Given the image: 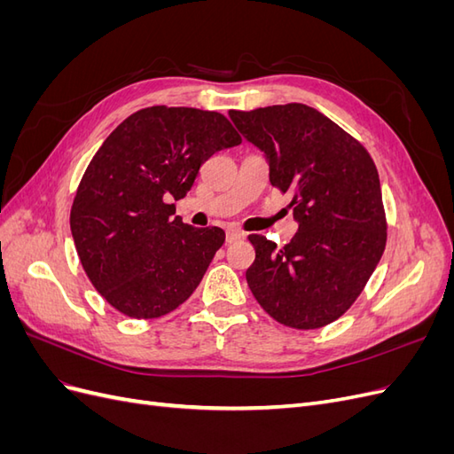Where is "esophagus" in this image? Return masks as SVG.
<instances>
[{
    "label": "esophagus",
    "instance_id": "1",
    "mask_svg": "<svg viewBox=\"0 0 454 454\" xmlns=\"http://www.w3.org/2000/svg\"><path fill=\"white\" fill-rule=\"evenodd\" d=\"M242 237H244V232L239 231V229H232V227H229L227 232H225L227 242H237V240H240Z\"/></svg>",
    "mask_w": 454,
    "mask_h": 454
}]
</instances>
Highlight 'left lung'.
I'll list each match as a JSON object with an SVG mask.
<instances>
[{"label": "left lung", "mask_w": 454, "mask_h": 454, "mask_svg": "<svg viewBox=\"0 0 454 454\" xmlns=\"http://www.w3.org/2000/svg\"><path fill=\"white\" fill-rule=\"evenodd\" d=\"M242 136L263 151L269 180L292 193L295 237L282 248L250 235L246 270L257 303L274 320L318 329L345 314L387 246L379 172L367 149L318 109L286 104L229 112Z\"/></svg>", "instance_id": "8db88e82"}]
</instances>
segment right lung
Returning <instances> with one entry per match:
<instances>
[{
	"mask_svg": "<svg viewBox=\"0 0 454 454\" xmlns=\"http://www.w3.org/2000/svg\"><path fill=\"white\" fill-rule=\"evenodd\" d=\"M240 142L222 114L151 106L96 151L70 227L89 280L121 314L159 318L197 290L225 232L184 223L172 200L187 195L204 160Z\"/></svg>",
	"mask_w": 454,
	"mask_h": 454,
	"instance_id": "right-lung-1",
	"label": "right lung"
}]
</instances>
